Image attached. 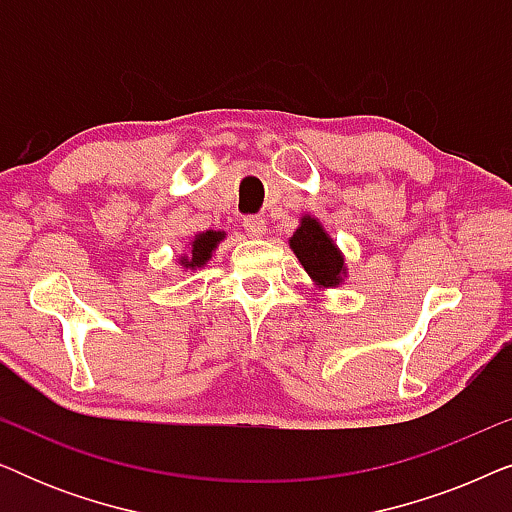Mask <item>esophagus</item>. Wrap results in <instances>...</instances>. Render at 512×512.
<instances>
[{"instance_id":"esophagus-1","label":"esophagus","mask_w":512,"mask_h":512,"mask_svg":"<svg viewBox=\"0 0 512 512\" xmlns=\"http://www.w3.org/2000/svg\"><path fill=\"white\" fill-rule=\"evenodd\" d=\"M242 226L251 237H261L265 233V219H263V216H256V214L244 216Z\"/></svg>"}]
</instances>
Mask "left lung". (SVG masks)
Returning a JSON list of instances; mask_svg holds the SVG:
<instances>
[{
    "mask_svg": "<svg viewBox=\"0 0 512 512\" xmlns=\"http://www.w3.org/2000/svg\"><path fill=\"white\" fill-rule=\"evenodd\" d=\"M291 249L314 282L321 286L340 284L342 263L345 261L317 219H310V216L303 219L296 235L291 237Z\"/></svg>",
    "mask_w": 512,
    "mask_h": 512,
    "instance_id": "8db88e82",
    "label": "left lung"
}]
</instances>
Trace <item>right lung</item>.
<instances>
[{"label":"right lung","instance_id":"right-lung-1","mask_svg":"<svg viewBox=\"0 0 512 512\" xmlns=\"http://www.w3.org/2000/svg\"><path fill=\"white\" fill-rule=\"evenodd\" d=\"M221 237H223V233H214V230H207V233H202V235L195 237L193 249H191L193 258H191V261H188V258H184L186 268H200V265L205 263L209 256H212V251H214L216 244L221 242Z\"/></svg>","mask_w":512,"mask_h":512}]
</instances>
